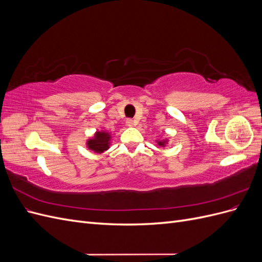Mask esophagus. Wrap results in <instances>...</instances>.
Instances as JSON below:
<instances>
[{
	"label": "esophagus",
	"instance_id": "esophagus-1",
	"mask_svg": "<svg viewBox=\"0 0 262 262\" xmlns=\"http://www.w3.org/2000/svg\"><path fill=\"white\" fill-rule=\"evenodd\" d=\"M125 123H126V125H128V126H134V125H136V121H134L133 119H128V120L125 121Z\"/></svg>",
	"mask_w": 262,
	"mask_h": 262
}]
</instances>
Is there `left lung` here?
<instances>
[{
    "mask_svg": "<svg viewBox=\"0 0 262 262\" xmlns=\"http://www.w3.org/2000/svg\"><path fill=\"white\" fill-rule=\"evenodd\" d=\"M156 142H157V145H160L161 147H164V146H165L166 144H167V142H168V140H166V139H165V140H160V141H158V140H157Z\"/></svg>",
    "mask_w": 262,
    "mask_h": 262,
    "instance_id": "1",
    "label": "left lung"
}]
</instances>
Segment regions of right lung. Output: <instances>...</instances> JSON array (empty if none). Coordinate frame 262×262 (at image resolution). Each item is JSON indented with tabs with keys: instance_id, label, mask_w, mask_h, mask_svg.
Instances as JSON below:
<instances>
[{
	"instance_id": "right-lung-1",
	"label": "right lung",
	"mask_w": 262,
	"mask_h": 262,
	"mask_svg": "<svg viewBox=\"0 0 262 262\" xmlns=\"http://www.w3.org/2000/svg\"><path fill=\"white\" fill-rule=\"evenodd\" d=\"M112 136L106 131H97L95 136L86 142V145L95 153H102L109 148Z\"/></svg>"
}]
</instances>
